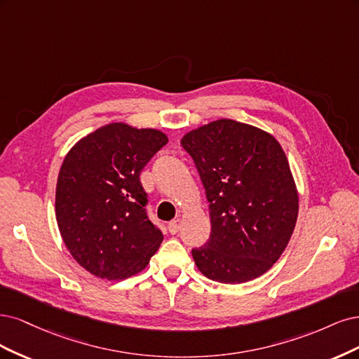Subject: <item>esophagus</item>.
Returning <instances> with one entry per match:
<instances>
[{"mask_svg": "<svg viewBox=\"0 0 359 359\" xmlns=\"http://www.w3.org/2000/svg\"><path fill=\"white\" fill-rule=\"evenodd\" d=\"M180 226H182V222L179 221V219H177V221H171L168 224V231H170L171 234H177L179 231H180Z\"/></svg>", "mask_w": 359, "mask_h": 359, "instance_id": "esophagus-1", "label": "esophagus"}]
</instances>
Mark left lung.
Listing matches in <instances>:
<instances>
[{"instance_id": "8db88e82", "label": "left lung", "mask_w": 359, "mask_h": 359, "mask_svg": "<svg viewBox=\"0 0 359 359\" xmlns=\"http://www.w3.org/2000/svg\"><path fill=\"white\" fill-rule=\"evenodd\" d=\"M210 212V237L192 249L198 270L221 283L257 279L291 238L298 195L280 144L255 126L221 119L188 133Z\"/></svg>"}]
</instances>
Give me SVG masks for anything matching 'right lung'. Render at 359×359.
Instances as JSON below:
<instances>
[{
	"label": "right lung",
	"mask_w": 359,
	"mask_h": 359,
	"mask_svg": "<svg viewBox=\"0 0 359 359\" xmlns=\"http://www.w3.org/2000/svg\"><path fill=\"white\" fill-rule=\"evenodd\" d=\"M156 130L110 123L65 156L56 183V221L74 259L101 279L142 271L163 243L149 219L140 172L167 144Z\"/></svg>",
	"instance_id": "1"
}]
</instances>
